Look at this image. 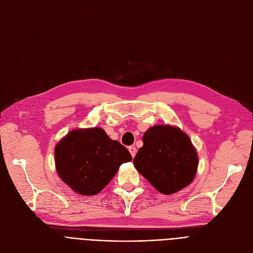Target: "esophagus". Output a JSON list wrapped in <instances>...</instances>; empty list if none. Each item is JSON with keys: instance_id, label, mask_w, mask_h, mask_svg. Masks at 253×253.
Returning a JSON list of instances; mask_svg holds the SVG:
<instances>
[{"instance_id": "34e87169", "label": "esophagus", "mask_w": 253, "mask_h": 253, "mask_svg": "<svg viewBox=\"0 0 253 253\" xmlns=\"http://www.w3.org/2000/svg\"><path fill=\"white\" fill-rule=\"evenodd\" d=\"M128 150H129V152H130L132 158H134V157H135V154H136V148L133 147V145H132V147H129V148H128Z\"/></svg>"}]
</instances>
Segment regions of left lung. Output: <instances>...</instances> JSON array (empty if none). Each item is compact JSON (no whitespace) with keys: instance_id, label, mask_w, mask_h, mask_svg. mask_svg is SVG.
I'll use <instances>...</instances> for the list:
<instances>
[{"instance_id":"obj_1","label":"left lung","mask_w":253,"mask_h":253,"mask_svg":"<svg viewBox=\"0 0 253 253\" xmlns=\"http://www.w3.org/2000/svg\"><path fill=\"white\" fill-rule=\"evenodd\" d=\"M142 141L133 164L157 191L171 195L193 181L198 155L190 137L179 128L153 126L145 131Z\"/></svg>"}]
</instances>
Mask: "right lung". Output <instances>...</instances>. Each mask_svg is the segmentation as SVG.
<instances>
[{"instance_id":"add662e5","label":"right lung","mask_w":253,"mask_h":253,"mask_svg":"<svg viewBox=\"0 0 253 253\" xmlns=\"http://www.w3.org/2000/svg\"><path fill=\"white\" fill-rule=\"evenodd\" d=\"M54 155L61 180L83 196L98 194L119 167L132 160L124 145L99 127L72 130L56 144Z\"/></svg>"}]
</instances>
